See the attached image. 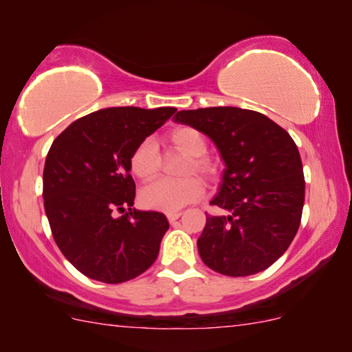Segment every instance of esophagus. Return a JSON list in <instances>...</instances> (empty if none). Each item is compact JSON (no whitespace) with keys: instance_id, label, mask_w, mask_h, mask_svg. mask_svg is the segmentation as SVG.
<instances>
[{"instance_id":"esophagus-1","label":"esophagus","mask_w":352,"mask_h":352,"mask_svg":"<svg viewBox=\"0 0 352 352\" xmlns=\"http://www.w3.org/2000/svg\"><path fill=\"white\" fill-rule=\"evenodd\" d=\"M180 217H182L180 211H175V213H168V214H167V219H168V221H170V223H175L177 219H179Z\"/></svg>"}]
</instances>
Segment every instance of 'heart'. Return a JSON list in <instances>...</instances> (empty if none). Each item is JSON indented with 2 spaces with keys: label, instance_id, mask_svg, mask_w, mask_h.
I'll list each match as a JSON object with an SVG mask.
<instances>
[{
  "label": "heart",
  "instance_id": "obj_1",
  "mask_svg": "<svg viewBox=\"0 0 352 352\" xmlns=\"http://www.w3.org/2000/svg\"><path fill=\"white\" fill-rule=\"evenodd\" d=\"M168 142L182 154L188 155V160L182 170L184 175L188 177H184L180 180L154 182L141 190L139 200L147 210L175 213L190 203L200 200L205 193L203 182L192 173H197L205 180H213L217 177V167L210 159L205 157L206 151H208V142H206L205 135L192 126L173 128L168 133ZM129 168L135 179L142 182H149L157 175L160 170V155L151 139H144L134 147L129 155Z\"/></svg>",
  "mask_w": 352,
  "mask_h": 352
}]
</instances>
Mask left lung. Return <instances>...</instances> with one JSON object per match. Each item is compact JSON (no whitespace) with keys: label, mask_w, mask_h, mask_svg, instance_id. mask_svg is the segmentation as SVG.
I'll return each mask as SVG.
<instances>
[{"label":"left lung","mask_w":352,"mask_h":352,"mask_svg":"<svg viewBox=\"0 0 352 352\" xmlns=\"http://www.w3.org/2000/svg\"><path fill=\"white\" fill-rule=\"evenodd\" d=\"M175 121L211 138L226 164L211 205L230 214H206L197 241L201 261L230 277L270 267L302 221L305 177L297 144L277 122L251 109H188L177 113Z\"/></svg>","instance_id":"left-lung-1"}]
</instances>
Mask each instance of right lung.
<instances>
[{
  "label": "right lung",
  "instance_id": "right-lung-1",
  "mask_svg": "<svg viewBox=\"0 0 352 352\" xmlns=\"http://www.w3.org/2000/svg\"><path fill=\"white\" fill-rule=\"evenodd\" d=\"M177 109L107 108L54 139L44 165V208L67 261L93 280L121 283L154 264L168 230L164 213L133 208L129 155Z\"/></svg>",
  "mask_w": 352,
  "mask_h": 352
}]
</instances>
